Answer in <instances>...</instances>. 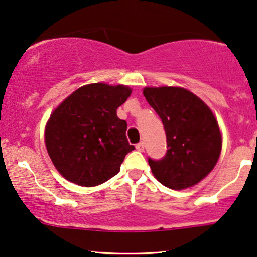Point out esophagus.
Listing matches in <instances>:
<instances>
[{
	"instance_id": "obj_1",
	"label": "esophagus",
	"mask_w": 257,
	"mask_h": 257,
	"mask_svg": "<svg viewBox=\"0 0 257 257\" xmlns=\"http://www.w3.org/2000/svg\"><path fill=\"white\" fill-rule=\"evenodd\" d=\"M136 149H138L139 152H144L145 151V144H144V142H139V144L136 145Z\"/></svg>"
}]
</instances>
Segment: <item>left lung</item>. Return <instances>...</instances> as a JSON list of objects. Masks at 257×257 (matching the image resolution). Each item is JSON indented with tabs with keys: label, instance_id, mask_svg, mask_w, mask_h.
I'll return each mask as SVG.
<instances>
[{
	"label": "left lung",
	"instance_id": "obj_1",
	"mask_svg": "<svg viewBox=\"0 0 257 257\" xmlns=\"http://www.w3.org/2000/svg\"><path fill=\"white\" fill-rule=\"evenodd\" d=\"M144 95L161 118L167 152L160 160L148 158L154 177L173 190L199 183L213 170L222 149V136L209 106L181 87H146Z\"/></svg>",
	"mask_w": 257,
	"mask_h": 257
}]
</instances>
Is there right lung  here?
I'll return each mask as SVG.
<instances>
[{"label": "right lung", "mask_w": 257, "mask_h": 257, "mask_svg": "<svg viewBox=\"0 0 257 257\" xmlns=\"http://www.w3.org/2000/svg\"><path fill=\"white\" fill-rule=\"evenodd\" d=\"M131 93L123 85L90 84L74 91L54 110L45 142L65 179L92 187L118 173L125 155L135 149L126 140V122L116 113Z\"/></svg>", "instance_id": "obj_1"}]
</instances>
